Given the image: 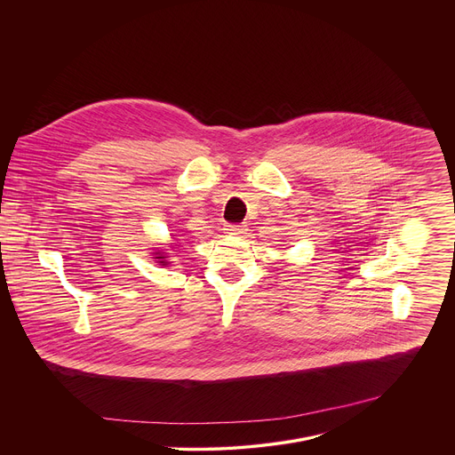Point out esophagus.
<instances>
[{
	"mask_svg": "<svg viewBox=\"0 0 455 455\" xmlns=\"http://www.w3.org/2000/svg\"><path fill=\"white\" fill-rule=\"evenodd\" d=\"M228 235H235V236H243L247 233V226L245 224H228L224 229Z\"/></svg>",
	"mask_w": 455,
	"mask_h": 455,
	"instance_id": "1",
	"label": "esophagus"
}]
</instances>
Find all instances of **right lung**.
Returning a JSON list of instances; mask_svg holds the SVG:
<instances>
[{
    "label": "right lung",
    "instance_id": "add662e5",
    "mask_svg": "<svg viewBox=\"0 0 455 455\" xmlns=\"http://www.w3.org/2000/svg\"><path fill=\"white\" fill-rule=\"evenodd\" d=\"M173 236V235H172ZM179 242V240H177ZM170 250H173V248H179L177 243H166ZM153 259L160 264V266H164V267H168V266H172V260H170V253H168V248H153Z\"/></svg>",
    "mask_w": 455,
    "mask_h": 455
}]
</instances>
